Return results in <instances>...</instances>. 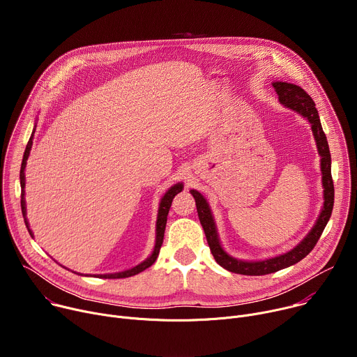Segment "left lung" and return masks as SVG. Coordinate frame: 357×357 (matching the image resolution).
<instances>
[{
  "label": "left lung",
  "mask_w": 357,
  "mask_h": 357,
  "mask_svg": "<svg viewBox=\"0 0 357 357\" xmlns=\"http://www.w3.org/2000/svg\"><path fill=\"white\" fill-rule=\"evenodd\" d=\"M273 87L275 89L278 94L280 103L298 113L301 117H303L311 124V130L317 142L318 154L321 155V174H322V188H324V206L321 209V213L314 225V227L310 230V233L305 236L294 248H291L287 252L280 254V256L266 259V260H240L236 259L223 248L215 218L212 215L211 206L208 200L203 197V195L195 189H190L192 196L196 202L197 216L200 220V225L205 230L208 244L211 247V251L213 257L219 266L226 268L230 273L243 274V275H266L271 274L280 270H284L287 267H291L296 263H299L302 259H305L312 251L315 244L318 243L325 226L328 225L332 209H333V197H335V189H333V181L331 174V152L329 145L326 141V135L322 130L321 120L318 110L315 107L314 100L311 96L305 91L302 87L287 83V82H274Z\"/></svg>",
  "instance_id": "8db88e82"
}]
</instances>
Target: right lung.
Masks as SVG:
<instances>
[{
    "label": "right lung",
    "mask_w": 357,
    "mask_h": 357,
    "mask_svg": "<svg viewBox=\"0 0 357 357\" xmlns=\"http://www.w3.org/2000/svg\"><path fill=\"white\" fill-rule=\"evenodd\" d=\"M35 128H36V126H35ZM35 128H33V132H35ZM33 132H32V135H31V138H29V141L26 144V148H25V152H24V158H22V165H21V172H20V181H21V188H22V192H21V209H22V216H24V220H25V225H26V229H28L31 237H33V233L29 229V223H28V219H26V203H25V190H24V188H25V167H26V161H28V157H29L31 148H32ZM182 189H183V183L182 182L175 183L174 186H171L165 192V195L162 196V199L160 202L158 215H157V225H155V245H154V248H152V252L149 254V257H146L142 263H139L138 266H135L132 268H128V270H124V271H120V273H112V274H98L97 277H100V278H127V277H132V275L146 270L148 267H151L152 264L155 263L158 254H160V248H161L162 241H164V233H165V226H167V216L169 213L172 199L175 197V195L182 192ZM75 274H77V273H75Z\"/></svg>",
    "instance_id": "obj_1"
}]
</instances>
